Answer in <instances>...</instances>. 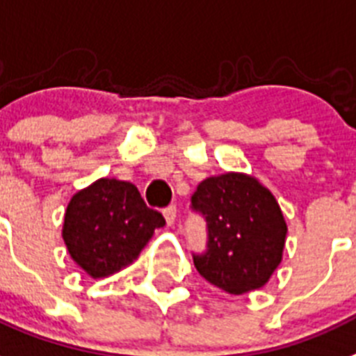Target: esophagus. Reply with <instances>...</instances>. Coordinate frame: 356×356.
<instances>
[{"label":"esophagus","mask_w":356,"mask_h":356,"mask_svg":"<svg viewBox=\"0 0 356 356\" xmlns=\"http://www.w3.org/2000/svg\"><path fill=\"white\" fill-rule=\"evenodd\" d=\"M176 213H178V209H176V205H167L165 209H163V216H165L167 225L175 224V222H176Z\"/></svg>","instance_id":"obj_1"}]
</instances>
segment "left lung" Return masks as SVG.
Masks as SVG:
<instances>
[{
  "instance_id": "left-lung-1",
  "label": "left lung",
  "mask_w": 356,
  "mask_h": 356,
  "mask_svg": "<svg viewBox=\"0 0 356 356\" xmlns=\"http://www.w3.org/2000/svg\"><path fill=\"white\" fill-rule=\"evenodd\" d=\"M207 224V245L195 252L198 273L231 295L262 287L282 260L287 225L275 196L240 172L211 176L191 196Z\"/></svg>"
}]
</instances>
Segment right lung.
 Instances as JSON below:
<instances>
[{
	"label": "right lung",
	"mask_w": 356,
	"mask_h": 356,
	"mask_svg": "<svg viewBox=\"0 0 356 356\" xmlns=\"http://www.w3.org/2000/svg\"><path fill=\"white\" fill-rule=\"evenodd\" d=\"M163 225L165 218L147 207L136 185L99 178L70 200L63 240L72 260L92 278H102L131 264Z\"/></svg>",
	"instance_id": "right-lung-1"
}]
</instances>
